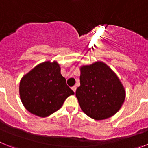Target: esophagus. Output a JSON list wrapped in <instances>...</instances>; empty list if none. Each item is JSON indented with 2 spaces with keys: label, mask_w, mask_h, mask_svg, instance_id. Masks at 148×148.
Instances as JSON below:
<instances>
[{
  "label": "esophagus",
  "mask_w": 148,
  "mask_h": 148,
  "mask_svg": "<svg viewBox=\"0 0 148 148\" xmlns=\"http://www.w3.org/2000/svg\"><path fill=\"white\" fill-rule=\"evenodd\" d=\"M72 90H73V92H75V91H76V87H75V86H73V87H72Z\"/></svg>",
  "instance_id": "1"
}]
</instances>
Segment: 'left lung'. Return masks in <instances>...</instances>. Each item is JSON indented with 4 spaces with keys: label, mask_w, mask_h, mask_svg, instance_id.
I'll return each mask as SVG.
<instances>
[{
    "label": "left lung",
    "mask_w": 148,
    "mask_h": 148,
    "mask_svg": "<svg viewBox=\"0 0 148 148\" xmlns=\"http://www.w3.org/2000/svg\"><path fill=\"white\" fill-rule=\"evenodd\" d=\"M80 87L75 92L84 113L95 120L116 114L125 101L126 92L119 78L102 61L80 67Z\"/></svg>",
    "instance_id": "1"
}]
</instances>
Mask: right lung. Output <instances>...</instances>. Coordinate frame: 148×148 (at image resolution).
<instances>
[{
    "label": "right lung",
    "instance_id": "1",
    "mask_svg": "<svg viewBox=\"0 0 148 148\" xmlns=\"http://www.w3.org/2000/svg\"><path fill=\"white\" fill-rule=\"evenodd\" d=\"M19 93L24 108L39 117L50 116L74 92L66 85L56 61L40 63L22 77Z\"/></svg>",
    "mask_w": 148,
    "mask_h": 148
}]
</instances>
